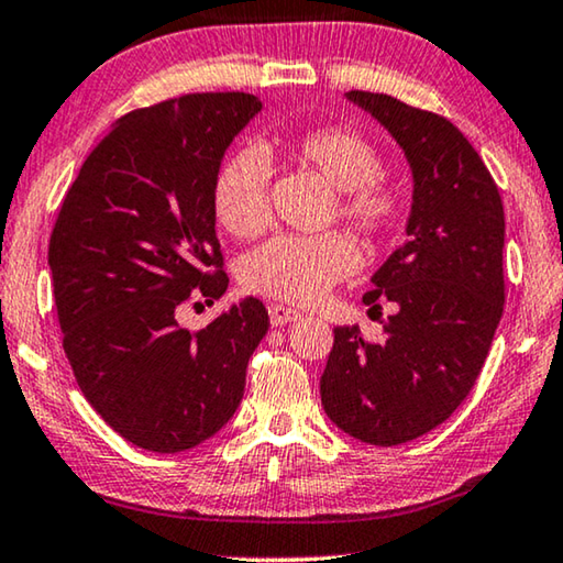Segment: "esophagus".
<instances>
[{
    "mask_svg": "<svg viewBox=\"0 0 563 563\" xmlns=\"http://www.w3.org/2000/svg\"><path fill=\"white\" fill-rule=\"evenodd\" d=\"M267 313H271L273 325H285V323H292V321H298V318H300V310L288 308V306H278V303L267 308Z\"/></svg>",
    "mask_w": 563,
    "mask_h": 563,
    "instance_id": "esophagus-1",
    "label": "esophagus"
}]
</instances>
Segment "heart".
I'll list each match as a JSON object with an SVG mask.
<instances>
[{
	"label": "heart",
	"mask_w": 563,
	"mask_h": 563,
	"mask_svg": "<svg viewBox=\"0 0 563 563\" xmlns=\"http://www.w3.org/2000/svg\"><path fill=\"white\" fill-rule=\"evenodd\" d=\"M290 162L316 172L333 187L331 217L358 240L382 242L405 214V187L382 172V154L372 139L346 125H321L280 139ZM217 222L238 240H253L271 224V166L257 148H240L220 166L212 187ZM356 267V250L341 232L300 238L278 234L240 263V280L250 292L313 303L333 283Z\"/></svg>",
	"instance_id": "heart-1"
}]
</instances>
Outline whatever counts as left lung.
I'll return each instance as SVG.
<instances>
[{
    "label": "left lung",
    "mask_w": 563,
    "mask_h": 563,
    "mask_svg": "<svg viewBox=\"0 0 563 563\" xmlns=\"http://www.w3.org/2000/svg\"><path fill=\"white\" fill-rule=\"evenodd\" d=\"M412 166L409 240L374 273L368 310L391 303L384 341L333 329L321 401L351 438L391 448L422 438L463 405L503 316L500 191L470 141L444 115L384 93L351 90Z\"/></svg>",
    "instance_id": "1"
}]
</instances>
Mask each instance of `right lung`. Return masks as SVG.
Listing matches in <instances>:
<instances>
[{"label": "right lung", "mask_w": 563, "mask_h": 563, "mask_svg": "<svg viewBox=\"0 0 563 563\" xmlns=\"http://www.w3.org/2000/svg\"><path fill=\"white\" fill-rule=\"evenodd\" d=\"M260 108L232 90L125 113L80 166L49 234L75 382L136 448L181 452L220 432L271 325L257 298L207 329L179 325L184 306H209L228 290L212 187L224 151Z\"/></svg>", "instance_id": "add662e5"}]
</instances>
